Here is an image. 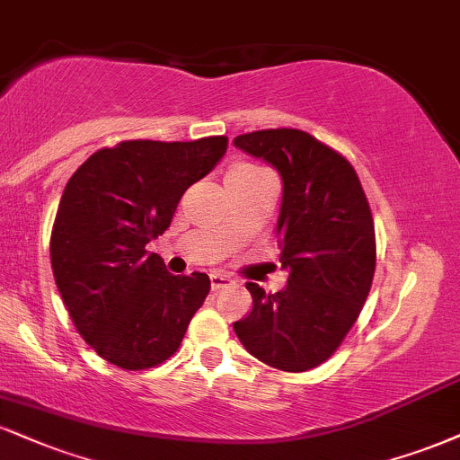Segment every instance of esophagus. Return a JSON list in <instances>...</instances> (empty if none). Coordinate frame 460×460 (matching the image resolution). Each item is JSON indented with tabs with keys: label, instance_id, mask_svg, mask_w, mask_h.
<instances>
[{
	"label": "esophagus",
	"instance_id": "34e87169",
	"mask_svg": "<svg viewBox=\"0 0 460 460\" xmlns=\"http://www.w3.org/2000/svg\"><path fill=\"white\" fill-rule=\"evenodd\" d=\"M209 283H212V291H218V289H225V287H229L234 280L225 274H212L209 276Z\"/></svg>",
	"mask_w": 460,
	"mask_h": 460
}]
</instances>
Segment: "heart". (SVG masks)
Returning <instances> with one entry per match:
<instances>
[{
    "label": "heart",
    "mask_w": 460,
    "mask_h": 460,
    "mask_svg": "<svg viewBox=\"0 0 460 460\" xmlns=\"http://www.w3.org/2000/svg\"><path fill=\"white\" fill-rule=\"evenodd\" d=\"M265 169L257 167V164H235V167L229 169V173H226L225 181H244V180H251V177H257V175H263Z\"/></svg>",
    "instance_id": "1"
}]
</instances>
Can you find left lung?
<instances>
[{
    "label": "left lung",
    "mask_w": 460,
    "mask_h": 460,
    "mask_svg": "<svg viewBox=\"0 0 460 460\" xmlns=\"http://www.w3.org/2000/svg\"><path fill=\"white\" fill-rule=\"evenodd\" d=\"M234 143L283 177L276 231L289 270L279 293L246 283L252 311L234 330L263 364L304 373L334 356L368 297L377 263L368 199L349 160L308 132L254 130Z\"/></svg>",
    "instance_id": "left-lung-1"
}]
</instances>
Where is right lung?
<instances>
[{
	"instance_id": "right-lung-1",
	"label": "right lung",
	"mask_w": 460,
	"mask_h": 460,
	"mask_svg": "<svg viewBox=\"0 0 460 460\" xmlns=\"http://www.w3.org/2000/svg\"><path fill=\"white\" fill-rule=\"evenodd\" d=\"M226 137L121 141L72 173L51 231V268L75 328L124 370L180 349L209 293V276H173L146 246L169 229L177 203L225 156Z\"/></svg>"
}]
</instances>
